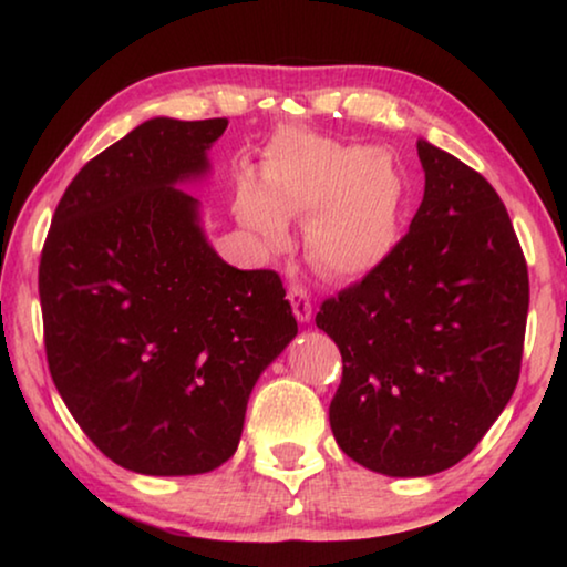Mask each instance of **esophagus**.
I'll list each match as a JSON object with an SVG mask.
<instances>
[{
	"label": "esophagus",
	"mask_w": 567,
	"mask_h": 567,
	"mask_svg": "<svg viewBox=\"0 0 567 567\" xmlns=\"http://www.w3.org/2000/svg\"><path fill=\"white\" fill-rule=\"evenodd\" d=\"M289 301H291V309H293V315H297L299 322L312 320V297H309V291L305 289V286L293 284L289 289Z\"/></svg>",
	"instance_id": "1"
}]
</instances>
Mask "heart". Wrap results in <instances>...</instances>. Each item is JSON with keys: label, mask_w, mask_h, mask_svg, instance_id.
Returning <instances> with one entry per match:
<instances>
[{"label": "heart", "mask_w": 567, "mask_h": 567, "mask_svg": "<svg viewBox=\"0 0 567 567\" xmlns=\"http://www.w3.org/2000/svg\"><path fill=\"white\" fill-rule=\"evenodd\" d=\"M260 177H237L239 224L278 247L289 219H307V255L324 276H367L398 250L413 181L394 152L281 128L262 150Z\"/></svg>", "instance_id": "heart-1"}]
</instances>
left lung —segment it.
I'll list each match as a JSON object with an SVG mask.
<instances>
[{
  "instance_id": "obj_1",
  "label": "left lung",
  "mask_w": 567,
  "mask_h": 567,
  "mask_svg": "<svg viewBox=\"0 0 567 567\" xmlns=\"http://www.w3.org/2000/svg\"><path fill=\"white\" fill-rule=\"evenodd\" d=\"M417 157L425 193L398 250L315 317L343 355L332 436L390 477L436 475L480 444L516 390L529 312L493 185L423 138Z\"/></svg>"
}]
</instances>
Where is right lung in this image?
I'll use <instances>...</instances> for the list:
<instances>
[{
  "mask_svg": "<svg viewBox=\"0 0 567 567\" xmlns=\"http://www.w3.org/2000/svg\"><path fill=\"white\" fill-rule=\"evenodd\" d=\"M227 126H136L74 175L41 252L53 384L92 444L142 475L227 462L255 382L299 330L276 270L224 262L175 188Z\"/></svg>",
  "mask_w": 567,
  "mask_h": 567,
  "instance_id": "right-lung-1",
  "label": "right lung"
}]
</instances>
